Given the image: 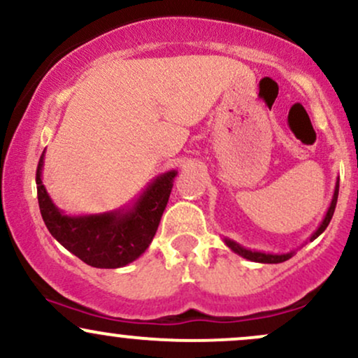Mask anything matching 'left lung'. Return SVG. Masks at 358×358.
I'll return each instance as SVG.
<instances>
[{
	"mask_svg": "<svg viewBox=\"0 0 358 358\" xmlns=\"http://www.w3.org/2000/svg\"><path fill=\"white\" fill-rule=\"evenodd\" d=\"M336 199H338V180H336V185H335V192H334V199H331V203L330 207H328L327 213H324L322 224H320V227L316 229V231L311 234L310 237V242L315 241L316 237L320 236V234L324 232V229L328 227V224H330L331 217H334V212H335V207H336ZM225 244H227L229 249H232L234 252L239 254L244 259H249V261H254V262H264V264H278V262H285L287 261L289 257H293L294 250H291V252H286V254H269V252H259V250H250V249H245L242 248L241 244H237L236 241L232 239H227L225 237L224 239Z\"/></svg>",
	"mask_w": 358,
	"mask_h": 358,
	"instance_id": "8db88e82",
	"label": "left lung"
}]
</instances>
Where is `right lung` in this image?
<instances>
[{"instance_id":"add662e5","label":"right lung","mask_w":358,"mask_h":358,"mask_svg":"<svg viewBox=\"0 0 358 358\" xmlns=\"http://www.w3.org/2000/svg\"><path fill=\"white\" fill-rule=\"evenodd\" d=\"M45 151L36 168V193L48 232L85 264L116 269L136 261L150 248L170 199L178 171L170 170L151 180L131 205L92 215H65L52 202L42 182Z\"/></svg>"}]
</instances>
